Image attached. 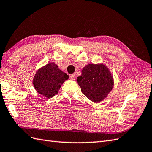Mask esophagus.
Returning a JSON list of instances; mask_svg holds the SVG:
<instances>
[{"instance_id":"esophagus-1","label":"esophagus","mask_w":152,"mask_h":152,"mask_svg":"<svg viewBox=\"0 0 152 152\" xmlns=\"http://www.w3.org/2000/svg\"><path fill=\"white\" fill-rule=\"evenodd\" d=\"M75 77H76L75 74H72V75H70V78L72 80H75Z\"/></svg>"}]
</instances>
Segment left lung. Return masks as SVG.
Instances as JSON below:
<instances>
[{
    "label": "left lung",
    "instance_id": "1",
    "mask_svg": "<svg viewBox=\"0 0 152 152\" xmlns=\"http://www.w3.org/2000/svg\"><path fill=\"white\" fill-rule=\"evenodd\" d=\"M77 82L82 93L95 103L107 96L114 86L113 78L103 64H89L84 66Z\"/></svg>",
    "mask_w": 152,
    "mask_h": 152
}]
</instances>
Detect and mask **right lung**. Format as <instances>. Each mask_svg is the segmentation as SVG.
<instances>
[{"label":"right lung","instance_id":"add662e5","mask_svg":"<svg viewBox=\"0 0 152 152\" xmlns=\"http://www.w3.org/2000/svg\"><path fill=\"white\" fill-rule=\"evenodd\" d=\"M69 78V76L58 68L54 63L39 69L33 80L36 91L47 98H50L58 93L63 83Z\"/></svg>","mask_w":152,"mask_h":152}]
</instances>
